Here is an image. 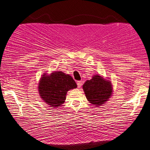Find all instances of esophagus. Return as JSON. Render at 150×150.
<instances>
[{
	"label": "esophagus",
	"mask_w": 150,
	"mask_h": 150,
	"mask_svg": "<svg viewBox=\"0 0 150 150\" xmlns=\"http://www.w3.org/2000/svg\"><path fill=\"white\" fill-rule=\"evenodd\" d=\"M77 87L80 88L81 86H82V81H77Z\"/></svg>",
	"instance_id": "obj_1"
}]
</instances>
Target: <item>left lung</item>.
<instances>
[{
    "label": "left lung",
    "mask_w": 150,
    "mask_h": 150,
    "mask_svg": "<svg viewBox=\"0 0 150 150\" xmlns=\"http://www.w3.org/2000/svg\"><path fill=\"white\" fill-rule=\"evenodd\" d=\"M83 90L88 101L97 107L106 102L112 93L110 81L103 79L99 75L93 76L83 85Z\"/></svg>",
    "instance_id": "1"
}]
</instances>
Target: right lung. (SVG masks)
Segmentation results:
<instances>
[{
    "instance_id": "1",
    "label": "right lung",
    "mask_w": 150,
    "mask_h": 150,
    "mask_svg": "<svg viewBox=\"0 0 150 150\" xmlns=\"http://www.w3.org/2000/svg\"><path fill=\"white\" fill-rule=\"evenodd\" d=\"M77 84L71 75L62 71L44 73L38 83L40 96L50 107L57 108L64 103L69 90L76 88Z\"/></svg>"
}]
</instances>
